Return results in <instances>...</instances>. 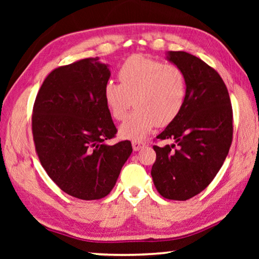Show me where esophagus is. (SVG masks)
Instances as JSON below:
<instances>
[{"label":"esophagus","instance_id":"34e87169","mask_svg":"<svg viewBox=\"0 0 259 259\" xmlns=\"http://www.w3.org/2000/svg\"><path fill=\"white\" fill-rule=\"evenodd\" d=\"M133 148H134V151H139L140 148H143L144 146L146 145L145 143H143V142H138V140H133Z\"/></svg>","mask_w":259,"mask_h":259}]
</instances>
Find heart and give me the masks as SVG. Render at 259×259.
Here are the masks:
<instances>
[{"label": "heart", "mask_w": 259, "mask_h": 259, "mask_svg": "<svg viewBox=\"0 0 259 259\" xmlns=\"http://www.w3.org/2000/svg\"><path fill=\"white\" fill-rule=\"evenodd\" d=\"M117 80L119 84L108 82L104 88V100L111 115L123 121L136 105L135 111L121 125L122 137L145 138L156 124L171 123L185 104L186 78L175 64L134 56L117 71Z\"/></svg>", "instance_id": "heart-1"}]
</instances>
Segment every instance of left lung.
<instances>
[{
    "label": "left lung",
    "instance_id": "8db88e82",
    "mask_svg": "<svg viewBox=\"0 0 259 259\" xmlns=\"http://www.w3.org/2000/svg\"><path fill=\"white\" fill-rule=\"evenodd\" d=\"M168 59L186 78L183 109L156 139L172 145H154L152 178L165 199L186 201L207 187L229 154L233 138V111L221 75L198 57L170 51Z\"/></svg>",
    "mask_w": 259,
    "mask_h": 259
}]
</instances>
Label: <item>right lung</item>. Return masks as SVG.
<instances>
[{
	"mask_svg": "<svg viewBox=\"0 0 259 259\" xmlns=\"http://www.w3.org/2000/svg\"><path fill=\"white\" fill-rule=\"evenodd\" d=\"M109 76L98 57L60 66L43 81L33 106L38 160L61 191L81 200L108 195L133 152L129 140L105 144L117 133L104 100Z\"/></svg>",
	"mask_w": 259,
	"mask_h": 259,
	"instance_id": "obj_1",
	"label": "right lung"
}]
</instances>
